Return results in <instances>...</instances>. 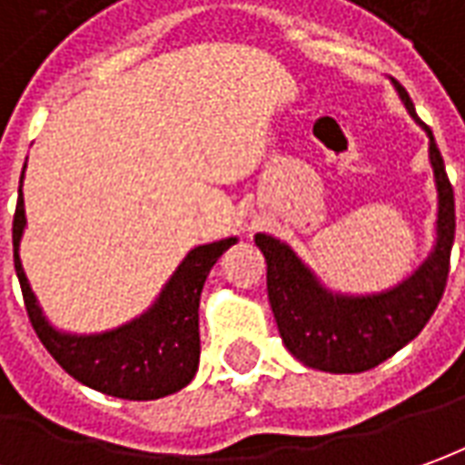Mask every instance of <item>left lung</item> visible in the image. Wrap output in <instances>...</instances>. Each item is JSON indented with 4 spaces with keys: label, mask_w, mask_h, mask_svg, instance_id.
I'll return each instance as SVG.
<instances>
[{
    "label": "left lung",
    "mask_w": 465,
    "mask_h": 465,
    "mask_svg": "<svg viewBox=\"0 0 465 465\" xmlns=\"http://www.w3.org/2000/svg\"><path fill=\"white\" fill-rule=\"evenodd\" d=\"M391 86L415 124L428 134V160L438 193L435 242L418 270L379 292H339L325 287L292 246L270 233L254 236V244L267 262V295L282 343L298 361L318 371L359 374L387 361L425 328L443 298L456 236L453 188L430 126L420 122L407 91L394 78Z\"/></svg>",
    "instance_id": "left-lung-1"
}]
</instances>
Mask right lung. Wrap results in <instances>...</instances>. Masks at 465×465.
<instances>
[{"label": "right lung", "instance_id": "1", "mask_svg": "<svg viewBox=\"0 0 465 465\" xmlns=\"http://www.w3.org/2000/svg\"><path fill=\"white\" fill-rule=\"evenodd\" d=\"M25 167H22L20 198L12 223L15 270H17L30 323L50 356L75 381L119 400H137V402L160 400L188 387L198 371V359H201V333H198L201 292L211 267L239 239L226 236L219 242L191 249L175 267V272L170 274V280L163 285L153 305L137 318L99 333L63 331L47 321L22 267L20 242L27 226L25 198H22Z\"/></svg>", "mask_w": 465, "mask_h": 465}]
</instances>
